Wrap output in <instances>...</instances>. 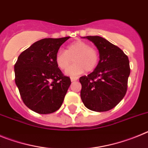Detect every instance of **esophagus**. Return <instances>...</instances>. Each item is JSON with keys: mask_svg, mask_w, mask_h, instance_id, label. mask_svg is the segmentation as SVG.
<instances>
[{"mask_svg": "<svg viewBox=\"0 0 148 148\" xmlns=\"http://www.w3.org/2000/svg\"><path fill=\"white\" fill-rule=\"evenodd\" d=\"M71 82H75V81L78 80V77H71Z\"/></svg>", "mask_w": 148, "mask_h": 148, "instance_id": "obj_1", "label": "esophagus"}]
</instances>
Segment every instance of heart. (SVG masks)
Listing matches in <instances>:
<instances>
[{"label": "heart", "mask_w": 148, "mask_h": 148, "mask_svg": "<svg viewBox=\"0 0 148 148\" xmlns=\"http://www.w3.org/2000/svg\"><path fill=\"white\" fill-rule=\"evenodd\" d=\"M72 59L74 64L68 68ZM56 64L66 74L70 76H76L84 72H91L95 69L99 64V55L98 51L87 43L82 40H77L69 44L65 51H58L55 57Z\"/></svg>", "instance_id": "1"}]
</instances>
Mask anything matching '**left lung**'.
<instances>
[{
  "mask_svg": "<svg viewBox=\"0 0 148 148\" xmlns=\"http://www.w3.org/2000/svg\"><path fill=\"white\" fill-rule=\"evenodd\" d=\"M83 38L97 47L99 61L92 73L79 78L81 99L90 110L108 111L115 108L126 94L130 73L128 57L104 38L97 35Z\"/></svg>",
  "mask_w": 148,
  "mask_h": 148,
  "instance_id": "obj_1",
  "label": "left lung"
}]
</instances>
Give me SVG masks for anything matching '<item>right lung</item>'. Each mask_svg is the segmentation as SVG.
<instances>
[{
    "label": "right lung",
    "instance_id": "add662e5",
    "mask_svg": "<svg viewBox=\"0 0 148 148\" xmlns=\"http://www.w3.org/2000/svg\"><path fill=\"white\" fill-rule=\"evenodd\" d=\"M70 37L38 40L18 56L15 64V84L27 108L49 114L61 108L71 81L55 60L60 47Z\"/></svg>",
    "mask_w": 148,
    "mask_h": 148
}]
</instances>
